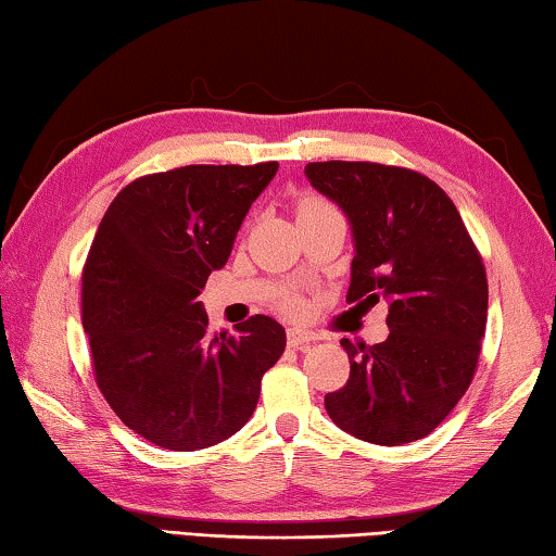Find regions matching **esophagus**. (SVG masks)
Masks as SVG:
<instances>
[{
	"mask_svg": "<svg viewBox=\"0 0 556 556\" xmlns=\"http://www.w3.org/2000/svg\"><path fill=\"white\" fill-rule=\"evenodd\" d=\"M315 339H319L315 332H309V329L303 327H290L288 329V344L295 346V349H303L307 344H313Z\"/></svg>",
	"mask_w": 556,
	"mask_h": 556,
	"instance_id": "esophagus-1",
	"label": "esophagus"
}]
</instances>
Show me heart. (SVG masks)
<instances>
[{"label": "heart", "instance_id": "obj_1", "mask_svg": "<svg viewBox=\"0 0 556 556\" xmlns=\"http://www.w3.org/2000/svg\"><path fill=\"white\" fill-rule=\"evenodd\" d=\"M317 204L319 202H315V200H305L303 204H300V210H309V207H317ZM290 307H293V309H300V303H298V300H290V303H288Z\"/></svg>", "mask_w": 556, "mask_h": 556}]
</instances>
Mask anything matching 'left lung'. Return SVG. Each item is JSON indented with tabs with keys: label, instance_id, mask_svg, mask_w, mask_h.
<instances>
[{
	"label": "left lung",
	"instance_id": "8db88e82",
	"mask_svg": "<svg viewBox=\"0 0 556 556\" xmlns=\"http://www.w3.org/2000/svg\"><path fill=\"white\" fill-rule=\"evenodd\" d=\"M309 185L344 212L354 261L346 303H388L386 342L342 339L349 381L327 415L358 440L397 446L430 434L469 388L489 315L483 261L440 185L395 165L307 163Z\"/></svg>",
	"mask_w": 556,
	"mask_h": 556
}]
</instances>
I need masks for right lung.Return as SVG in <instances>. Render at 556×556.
I'll return each instance as SVG.
<instances>
[{"mask_svg": "<svg viewBox=\"0 0 556 556\" xmlns=\"http://www.w3.org/2000/svg\"><path fill=\"white\" fill-rule=\"evenodd\" d=\"M278 163L185 165L116 194L83 273L94 378L119 420L165 450L198 452L239 432L261 378L286 352L266 315L207 332L198 295L229 253Z\"/></svg>", "mask_w": 556, "mask_h": 556, "instance_id": "1", "label": "right lung"}]
</instances>
